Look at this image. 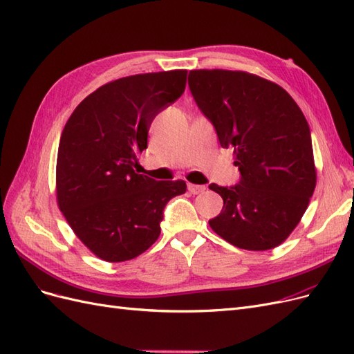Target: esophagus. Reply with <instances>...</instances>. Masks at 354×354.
Instances as JSON below:
<instances>
[{"label":"esophagus","mask_w":354,"mask_h":354,"mask_svg":"<svg viewBox=\"0 0 354 354\" xmlns=\"http://www.w3.org/2000/svg\"><path fill=\"white\" fill-rule=\"evenodd\" d=\"M187 189H189L190 194L198 195V194H202V192L205 190L207 187H205V186H202V185H192V183H189V185H187Z\"/></svg>","instance_id":"esophagus-1"}]
</instances>
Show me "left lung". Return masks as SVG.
I'll use <instances>...</instances> for the list:
<instances>
[{
  "label": "left lung",
  "mask_w": 354,
  "mask_h": 354,
  "mask_svg": "<svg viewBox=\"0 0 354 354\" xmlns=\"http://www.w3.org/2000/svg\"><path fill=\"white\" fill-rule=\"evenodd\" d=\"M189 88L241 173L234 186L209 185L223 198L211 229L242 250L281 245L316 186L312 136L301 109L277 84L239 71H190Z\"/></svg>",
  "instance_id": "1"
}]
</instances>
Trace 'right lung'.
I'll return each mask as SVG.
<instances>
[{"label": "right lung", "instance_id": "right-lung-1", "mask_svg": "<svg viewBox=\"0 0 354 354\" xmlns=\"http://www.w3.org/2000/svg\"><path fill=\"white\" fill-rule=\"evenodd\" d=\"M187 71L133 75L103 85L68 120L59 143L57 202L75 234L99 259L131 260L160 233L169 199L186 181L137 174L155 116L186 88Z\"/></svg>", "mask_w": 354, "mask_h": 354}]
</instances>
